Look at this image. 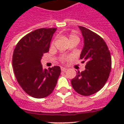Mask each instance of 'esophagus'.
Returning a JSON list of instances; mask_svg holds the SVG:
<instances>
[{"instance_id": "34e87169", "label": "esophagus", "mask_w": 124, "mask_h": 124, "mask_svg": "<svg viewBox=\"0 0 124 124\" xmlns=\"http://www.w3.org/2000/svg\"><path fill=\"white\" fill-rule=\"evenodd\" d=\"M61 70L62 71H66L68 70V68L65 67H61Z\"/></svg>"}]
</instances>
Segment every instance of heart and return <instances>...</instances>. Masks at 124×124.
Masks as SVG:
<instances>
[{"label":"heart","mask_w":124,"mask_h":124,"mask_svg":"<svg viewBox=\"0 0 124 124\" xmlns=\"http://www.w3.org/2000/svg\"><path fill=\"white\" fill-rule=\"evenodd\" d=\"M79 40V38L78 37V36L74 33H71L70 34V36H69V40Z\"/></svg>","instance_id":"heart-1"}]
</instances>
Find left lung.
<instances>
[{
    "label": "left lung",
    "mask_w": 124,
    "mask_h": 124,
    "mask_svg": "<svg viewBox=\"0 0 124 124\" xmlns=\"http://www.w3.org/2000/svg\"><path fill=\"white\" fill-rule=\"evenodd\" d=\"M84 40L80 59L86 62V70L77 73L71 79V85L78 93L90 96L105 85L111 70V56L102 38L84 27L79 26Z\"/></svg>",
    "instance_id": "left-lung-1"
}]
</instances>
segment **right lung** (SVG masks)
I'll return each instance as SVG.
<instances>
[{"instance_id": "add662e5", "label": "right lung", "mask_w": 124, "mask_h": 124, "mask_svg": "<svg viewBox=\"0 0 124 124\" xmlns=\"http://www.w3.org/2000/svg\"><path fill=\"white\" fill-rule=\"evenodd\" d=\"M57 28H39L27 34L18 41L12 57L15 77L23 90L35 98L51 94L61 73L58 66L43 69L41 60L49 51L50 42Z\"/></svg>"}]
</instances>
